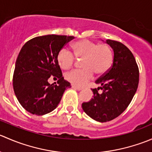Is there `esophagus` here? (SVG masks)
I'll list each match as a JSON object with an SVG mask.
<instances>
[{
  "mask_svg": "<svg viewBox=\"0 0 152 152\" xmlns=\"http://www.w3.org/2000/svg\"><path fill=\"white\" fill-rule=\"evenodd\" d=\"M71 87H72V88H73V89H74V90H81L82 89V87H76V86H75V85H72Z\"/></svg>",
  "mask_w": 152,
  "mask_h": 152,
  "instance_id": "esophagus-1",
  "label": "esophagus"
}]
</instances>
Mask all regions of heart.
<instances>
[{"label":"heart","mask_w":152,"mask_h":152,"mask_svg":"<svg viewBox=\"0 0 152 152\" xmlns=\"http://www.w3.org/2000/svg\"><path fill=\"white\" fill-rule=\"evenodd\" d=\"M71 49L73 54L67 49H61L57 55V61L61 68L67 70L74 63V56L76 59H82V69L71 70L65 75L67 80L75 86L85 85L93 78L94 73L99 76L104 74L113 65V50L107 44L82 39L74 42Z\"/></svg>","instance_id":"b5f03b06"}]
</instances>
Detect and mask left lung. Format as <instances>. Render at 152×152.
I'll list each match as a JSON object with an SVG mask.
<instances>
[{
    "label": "left lung",
    "mask_w": 152,
    "mask_h": 152,
    "mask_svg": "<svg viewBox=\"0 0 152 152\" xmlns=\"http://www.w3.org/2000/svg\"><path fill=\"white\" fill-rule=\"evenodd\" d=\"M106 42L114 51L113 65L95 82L101 87L92 89L93 99L82 104L87 115L102 123L113 120L127 108L139 82L138 66L131 50L118 41L107 39Z\"/></svg>",
    "instance_id": "8db88e82"
}]
</instances>
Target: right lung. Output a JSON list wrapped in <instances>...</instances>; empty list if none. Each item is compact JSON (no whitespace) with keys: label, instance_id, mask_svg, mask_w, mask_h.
Instances as JSON below:
<instances>
[{"label":"right lung","instance_id":"add662e5","mask_svg":"<svg viewBox=\"0 0 152 152\" xmlns=\"http://www.w3.org/2000/svg\"><path fill=\"white\" fill-rule=\"evenodd\" d=\"M73 39V36L45 35L30 39L22 47L15 62L13 88L18 102L28 113L37 115L50 113L71 87L62 76L57 55ZM51 75L59 79L57 85L48 83Z\"/></svg>","mask_w":152,"mask_h":152}]
</instances>
